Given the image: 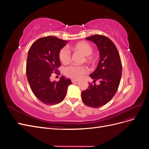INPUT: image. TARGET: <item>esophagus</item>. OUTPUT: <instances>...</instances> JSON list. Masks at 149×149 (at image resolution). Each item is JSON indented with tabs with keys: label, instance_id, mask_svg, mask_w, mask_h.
Instances as JSON below:
<instances>
[{
	"label": "esophagus",
	"instance_id": "esophagus-1",
	"mask_svg": "<svg viewBox=\"0 0 149 149\" xmlns=\"http://www.w3.org/2000/svg\"><path fill=\"white\" fill-rule=\"evenodd\" d=\"M71 81H72V83L78 82V80H77V79H71Z\"/></svg>",
	"mask_w": 149,
	"mask_h": 149
}]
</instances>
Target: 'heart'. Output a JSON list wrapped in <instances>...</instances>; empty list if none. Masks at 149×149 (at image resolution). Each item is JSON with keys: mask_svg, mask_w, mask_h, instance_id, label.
I'll list each match as a JSON object with an SVG mask.
<instances>
[{"mask_svg": "<svg viewBox=\"0 0 149 149\" xmlns=\"http://www.w3.org/2000/svg\"><path fill=\"white\" fill-rule=\"evenodd\" d=\"M74 48L83 53L84 55L88 56L87 60L91 59V57H89V55H91L93 49L92 46L88 42H79L76 45ZM58 56H59L60 61L63 63H66L69 62L71 59V51L70 50L69 48L67 47H63L59 52ZM64 72L65 74L68 77L75 79H78L87 73L88 68L84 66L71 65L66 67Z\"/></svg>", "mask_w": 149, "mask_h": 149, "instance_id": "obj_1", "label": "heart"}]
</instances>
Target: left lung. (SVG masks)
Wrapping results in <instances>:
<instances>
[{
    "label": "left lung",
    "mask_w": 149,
    "mask_h": 149,
    "mask_svg": "<svg viewBox=\"0 0 149 149\" xmlns=\"http://www.w3.org/2000/svg\"><path fill=\"white\" fill-rule=\"evenodd\" d=\"M86 39L96 43L100 60L96 70L89 75L94 84L89 83L88 89L81 93V97L86 106L97 108L109 102L118 91L122 75V63L118 49L108 37L94 35ZM97 80L100 82L99 85L95 84Z\"/></svg>",
    "instance_id": "1"
}]
</instances>
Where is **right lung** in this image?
<instances>
[{"label":"right lung","mask_w":149,"mask_h":149,"mask_svg":"<svg viewBox=\"0 0 149 149\" xmlns=\"http://www.w3.org/2000/svg\"><path fill=\"white\" fill-rule=\"evenodd\" d=\"M67 41L53 36L40 38L30 47L26 65L30 87L37 99L47 105L64 100L71 81L62 76L59 81H51L52 74H59L61 66L58 54Z\"/></svg>","instance_id":"1"}]
</instances>
